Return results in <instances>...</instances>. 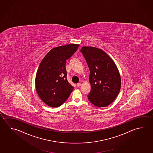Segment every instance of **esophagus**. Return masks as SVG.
<instances>
[{
  "label": "esophagus",
  "mask_w": 153,
  "mask_h": 153,
  "mask_svg": "<svg viewBox=\"0 0 153 153\" xmlns=\"http://www.w3.org/2000/svg\"><path fill=\"white\" fill-rule=\"evenodd\" d=\"M80 85H81V84L80 83H78L77 84V86L78 87V86H80Z\"/></svg>",
  "instance_id": "1"
}]
</instances>
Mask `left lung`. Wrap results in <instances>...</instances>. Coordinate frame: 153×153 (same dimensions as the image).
I'll use <instances>...</instances> for the list:
<instances>
[{
    "label": "left lung",
    "instance_id": "obj_1",
    "mask_svg": "<svg viewBox=\"0 0 153 153\" xmlns=\"http://www.w3.org/2000/svg\"><path fill=\"white\" fill-rule=\"evenodd\" d=\"M80 51L90 71L91 90L88 99L96 106L106 107L115 100L120 90L121 80L118 68L112 58L101 49L84 46Z\"/></svg>",
    "mask_w": 153,
    "mask_h": 153
}]
</instances>
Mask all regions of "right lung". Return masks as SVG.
I'll return each instance as SVG.
<instances>
[{
	"label": "right lung",
	"instance_id": "obj_1",
	"mask_svg": "<svg viewBox=\"0 0 153 153\" xmlns=\"http://www.w3.org/2000/svg\"><path fill=\"white\" fill-rule=\"evenodd\" d=\"M79 46L73 43L51 49L41 62L35 77V88L41 99L48 106H61L73 91L74 87L67 78L65 64Z\"/></svg>",
	"mask_w": 153,
	"mask_h": 153
}]
</instances>
